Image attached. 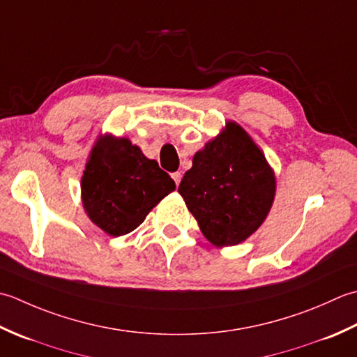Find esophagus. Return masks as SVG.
Returning <instances> with one entry per match:
<instances>
[{"mask_svg":"<svg viewBox=\"0 0 357 357\" xmlns=\"http://www.w3.org/2000/svg\"><path fill=\"white\" fill-rule=\"evenodd\" d=\"M172 178H174V181H176V185L178 186L180 185V180H181V172H174L172 174Z\"/></svg>","mask_w":357,"mask_h":357,"instance_id":"34e87169","label":"esophagus"}]
</instances>
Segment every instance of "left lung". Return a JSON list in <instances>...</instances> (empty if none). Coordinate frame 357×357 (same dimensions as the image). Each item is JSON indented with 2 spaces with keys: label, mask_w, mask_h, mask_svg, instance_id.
Segmentation results:
<instances>
[{
  "label": "left lung",
  "mask_w": 357,
  "mask_h": 357,
  "mask_svg": "<svg viewBox=\"0 0 357 357\" xmlns=\"http://www.w3.org/2000/svg\"><path fill=\"white\" fill-rule=\"evenodd\" d=\"M178 192L211 243L245 242L273 206L275 177L264 152L242 126L228 121L214 140L195 152Z\"/></svg>",
  "instance_id": "1"
}]
</instances>
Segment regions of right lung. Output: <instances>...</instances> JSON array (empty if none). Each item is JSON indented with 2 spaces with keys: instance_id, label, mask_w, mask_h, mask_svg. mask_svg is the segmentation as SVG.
I'll list each match as a JSON object with an SVG mask.
<instances>
[{
  "instance_id": "obj_1",
  "label": "right lung",
  "mask_w": 357,
  "mask_h": 357,
  "mask_svg": "<svg viewBox=\"0 0 357 357\" xmlns=\"http://www.w3.org/2000/svg\"><path fill=\"white\" fill-rule=\"evenodd\" d=\"M176 189L168 172L129 138L103 135L93 144L82 177V200L92 223L112 237L134 231Z\"/></svg>"
}]
</instances>
